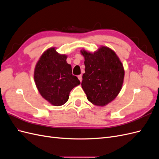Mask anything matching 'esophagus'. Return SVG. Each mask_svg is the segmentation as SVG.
I'll use <instances>...</instances> for the list:
<instances>
[{
	"label": "esophagus",
	"instance_id": "34e87169",
	"mask_svg": "<svg viewBox=\"0 0 159 159\" xmlns=\"http://www.w3.org/2000/svg\"><path fill=\"white\" fill-rule=\"evenodd\" d=\"M78 79L80 80V81H82V75H81V74L79 75L78 76Z\"/></svg>",
	"mask_w": 159,
	"mask_h": 159
}]
</instances>
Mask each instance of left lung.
<instances>
[{
  "instance_id": "1",
  "label": "left lung",
  "mask_w": 159,
  "mask_h": 159,
  "mask_svg": "<svg viewBox=\"0 0 159 159\" xmlns=\"http://www.w3.org/2000/svg\"><path fill=\"white\" fill-rule=\"evenodd\" d=\"M81 52L85 66L81 85L88 99L99 106L108 104L121 89L125 75L122 63L116 54L105 46L93 54L85 50Z\"/></svg>"
}]
</instances>
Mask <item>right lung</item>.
Returning a JSON list of instances; mask_svg holds the SVG:
<instances>
[{
	"label": "right lung",
	"instance_id": "obj_1",
	"mask_svg": "<svg viewBox=\"0 0 159 159\" xmlns=\"http://www.w3.org/2000/svg\"><path fill=\"white\" fill-rule=\"evenodd\" d=\"M66 59L67 56L59 54L52 48L42 55L34 70V77L40 93L55 106L66 103L71 89L80 84Z\"/></svg>",
	"mask_w": 159,
	"mask_h": 159
}]
</instances>
